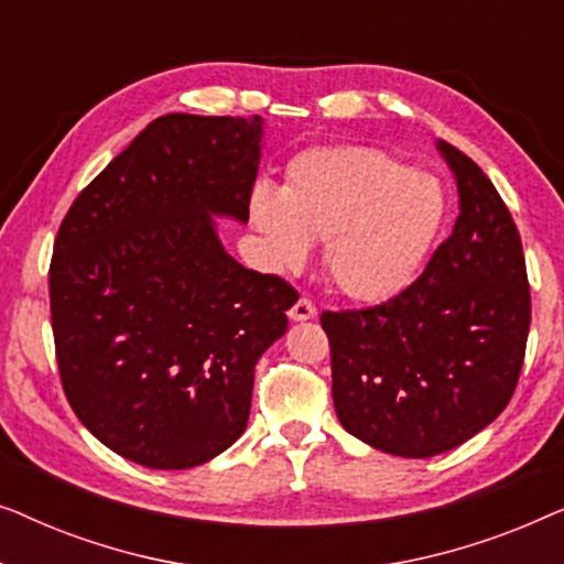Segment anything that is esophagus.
Here are the masks:
<instances>
[{"label":"esophagus","instance_id":"1","mask_svg":"<svg viewBox=\"0 0 564 564\" xmlns=\"http://www.w3.org/2000/svg\"><path fill=\"white\" fill-rule=\"evenodd\" d=\"M315 315H318V311H315V305L307 297H300L297 303L290 307L292 321H311V318H315Z\"/></svg>","mask_w":564,"mask_h":564}]
</instances>
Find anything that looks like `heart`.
<instances>
[{
	"label": "heart",
	"instance_id": "heart-1",
	"mask_svg": "<svg viewBox=\"0 0 564 564\" xmlns=\"http://www.w3.org/2000/svg\"><path fill=\"white\" fill-rule=\"evenodd\" d=\"M446 199L431 174L365 145L311 149L292 161L282 192L257 187L253 228L274 269H297L323 243V272L341 295L380 303L426 264Z\"/></svg>",
	"mask_w": 564,
	"mask_h": 564
}]
</instances>
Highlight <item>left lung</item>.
I'll list each match as a JSON object with an SVG mask.
<instances>
[{
  "instance_id": "1",
  "label": "left lung",
  "mask_w": 564,
  "mask_h": 564,
  "mask_svg": "<svg viewBox=\"0 0 564 564\" xmlns=\"http://www.w3.org/2000/svg\"><path fill=\"white\" fill-rule=\"evenodd\" d=\"M438 153L459 192L452 236L388 303L321 315L341 426L411 459L449 452L503 413L531 323L511 213L473 159L446 141Z\"/></svg>"
}]
</instances>
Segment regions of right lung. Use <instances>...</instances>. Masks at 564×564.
<instances>
[{"label":"right lung","mask_w":564,"mask_h":564,"mask_svg":"<svg viewBox=\"0 0 564 564\" xmlns=\"http://www.w3.org/2000/svg\"><path fill=\"white\" fill-rule=\"evenodd\" d=\"M264 120L156 118L79 192L48 272L61 384L120 457L189 469L226 452L253 367L297 292L223 249L213 218L249 220Z\"/></svg>","instance_id":"right-lung-1"}]
</instances>
